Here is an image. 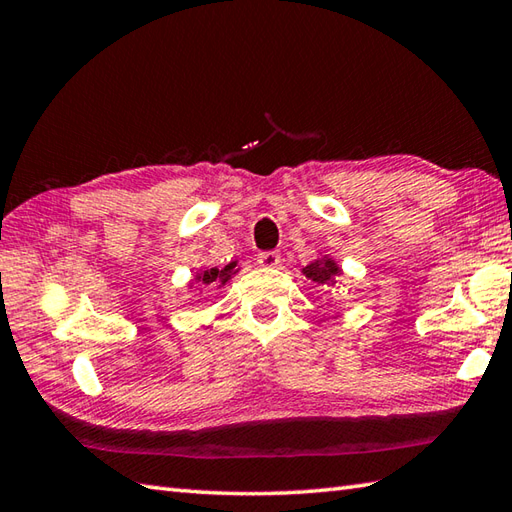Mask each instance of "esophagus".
Instances as JSON below:
<instances>
[{"instance_id":"34e87169","label":"esophagus","mask_w":512,"mask_h":512,"mask_svg":"<svg viewBox=\"0 0 512 512\" xmlns=\"http://www.w3.org/2000/svg\"><path fill=\"white\" fill-rule=\"evenodd\" d=\"M281 255L277 253V250H264V253L257 255V264L264 266V268H275L279 264Z\"/></svg>"}]
</instances>
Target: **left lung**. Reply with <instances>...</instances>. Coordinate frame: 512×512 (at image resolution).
Masks as SVG:
<instances>
[{
	"instance_id": "1",
	"label": "left lung",
	"mask_w": 512,
	"mask_h": 512,
	"mask_svg": "<svg viewBox=\"0 0 512 512\" xmlns=\"http://www.w3.org/2000/svg\"><path fill=\"white\" fill-rule=\"evenodd\" d=\"M303 275L312 281H317V284H325V281H332L336 275H341V270L334 264V259L323 257L303 268Z\"/></svg>"
}]
</instances>
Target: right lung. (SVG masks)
Masks as SVG:
<instances>
[{
  "instance_id": "add662e5",
  "label": "right lung",
  "mask_w": 512,
  "mask_h": 512,
  "mask_svg": "<svg viewBox=\"0 0 512 512\" xmlns=\"http://www.w3.org/2000/svg\"><path fill=\"white\" fill-rule=\"evenodd\" d=\"M231 275H235V262H231L224 268H209V270H202V273H198V281H202V284L211 286V284H220L224 286L228 279H231Z\"/></svg>"
}]
</instances>
